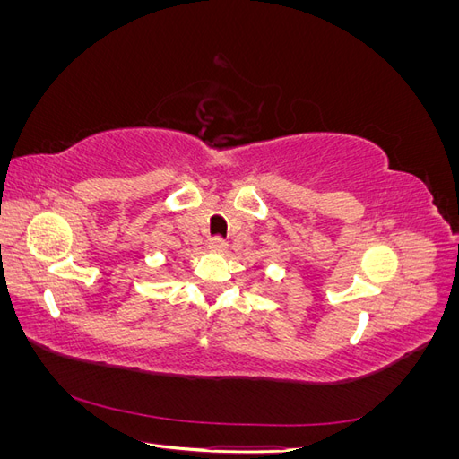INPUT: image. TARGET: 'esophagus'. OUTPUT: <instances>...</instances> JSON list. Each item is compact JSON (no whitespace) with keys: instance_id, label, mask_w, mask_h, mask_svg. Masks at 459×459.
<instances>
[{"instance_id":"esophagus-1","label":"esophagus","mask_w":459,"mask_h":459,"mask_svg":"<svg viewBox=\"0 0 459 459\" xmlns=\"http://www.w3.org/2000/svg\"><path fill=\"white\" fill-rule=\"evenodd\" d=\"M224 248H226V241L224 239L214 238V239L208 241V251H211V253H224Z\"/></svg>"}]
</instances>
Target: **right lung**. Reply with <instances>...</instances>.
Returning <instances> with one entry per match:
<instances>
[{
    "mask_svg": "<svg viewBox=\"0 0 459 459\" xmlns=\"http://www.w3.org/2000/svg\"><path fill=\"white\" fill-rule=\"evenodd\" d=\"M166 266H169V264H166Z\"/></svg>",
    "mask_w": 459,
    "mask_h": 459,
    "instance_id": "right-lung-1",
    "label": "right lung"
}]
</instances>
